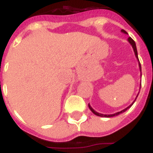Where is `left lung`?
<instances>
[{
	"label": "left lung",
	"mask_w": 153,
	"mask_h": 153,
	"mask_svg": "<svg viewBox=\"0 0 153 153\" xmlns=\"http://www.w3.org/2000/svg\"><path fill=\"white\" fill-rule=\"evenodd\" d=\"M121 32L123 33H125V34H128L127 33V32L125 31L124 29H122ZM128 42L130 43V45L132 46V47H133V49H134V54H135V56H136V58H137V60H138V66H139V70H140V72H141V65H140V63H139V60H138V51H137V48H136V44H135V42L133 39H132L131 38H128ZM141 75H142V74H141ZM140 88H141V83H140ZM138 95H137V97H138ZM137 97H136V98H137ZM136 98H135V100H136ZM135 100L134 101V102L132 103V104H130L129 106H128V107H126L125 109L124 110H122V111H119V112H116L115 113V114H111V115H103V114H101V113H98V112H97L96 111H94V110L93 109V107L92 106H90L89 104H88V107H89V109L91 110V111L93 113V114H95L96 115H97V116H102V117H113V116H115V115H120V114H121V113L123 112H125V111L127 109H128L129 107H131L132 105L135 102Z\"/></svg>",
	"instance_id": "obj_1"
}]
</instances>
